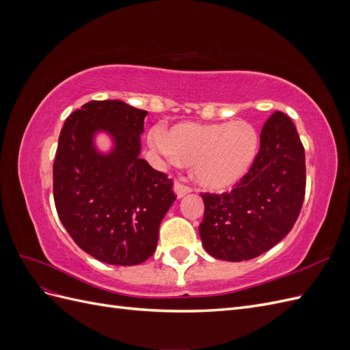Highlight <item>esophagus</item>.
Segmentation results:
<instances>
[{
  "instance_id": "esophagus-1",
  "label": "esophagus",
  "mask_w": 350,
  "mask_h": 350,
  "mask_svg": "<svg viewBox=\"0 0 350 350\" xmlns=\"http://www.w3.org/2000/svg\"><path fill=\"white\" fill-rule=\"evenodd\" d=\"M174 191H175L178 198H181V197L187 196L188 193H191L193 188L189 187V185H187V184H184L183 181H176L175 185H174Z\"/></svg>"
}]
</instances>
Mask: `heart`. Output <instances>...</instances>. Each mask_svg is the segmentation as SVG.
<instances>
[{
  "label": "heart",
  "mask_w": 350,
  "mask_h": 350,
  "mask_svg": "<svg viewBox=\"0 0 350 350\" xmlns=\"http://www.w3.org/2000/svg\"><path fill=\"white\" fill-rule=\"evenodd\" d=\"M152 143L171 161L194 166V175L204 188L226 189L245 175L258 153V133L254 125L232 122H181L166 134L159 130Z\"/></svg>",
  "instance_id": "b5f03b06"
}]
</instances>
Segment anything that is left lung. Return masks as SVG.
<instances>
[{
    "instance_id": "obj_1",
    "label": "left lung",
    "mask_w": 350,
    "mask_h": 350,
    "mask_svg": "<svg viewBox=\"0 0 350 350\" xmlns=\"http://www.w3.org/2000/svg\"><path fill=\"white\" fill-rule=\"evenodd\" d=\"M305 150L296 126L280 111L262 125L250 171L230 191L201 193L200 237L211 257L251 260L279 243L293 228L305 197Z\"/></svg>"
}]
</instances>
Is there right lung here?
Listing matches in <instances>:
<instances>
[{
  "label": "right lung",
  "mask_w": 350,
  "mask_h": 350,
  "mask_svg": "<svg viewBox=\"0 0 350 350\" xmlns=\"http://www.w3.org/2000/svg\"><path fill=\"white\" fill-rule=\"evenodd\" d=\"M147 113L121 100H92L68 116L58 139L59 220L83 251L113 266H135L153 256L159 226L176 198L172 179L139 157ZM98 131L113 135L108 155L94 149Z\"/></svg>",
  "instance_id": "add662e5"
}]
</instances>
